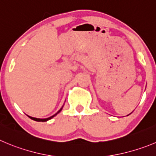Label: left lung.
I'll return each mask as SVG.
<instances>
[{"label":"left lung","instance_id":"obj_1","mask_svg":"<svg viewBox=\"0 0 156 156\" xmlns=\"http://www.w3.org/2000/svg\"><path fill=\"white\" fill-rule=\"evenodd\" d=\"M129 115H130V114H129Z\"/></svg>","mask_w":156,"mask_h":156}]
</instances>
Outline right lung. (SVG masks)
Segmentation results:
<instances>
[{
    "mask_svg": "<svg viewBox=\"0 0 156 156\" xmlns=\"http://www.w3.org/2000/svg\"><path fill=\"white\" fill-rule=\"evenodd\" d=\"M62 108H63V106H62V107L61 108H60V110H59V111H58V112H57V113H55V115H52V116H51V117H49V118H47V119H37V118L30 117V116L27 115L28 116V117L30 118V119H31L32 120H34V121H36V122H47V121L50 120V119H51L52 118H54V117H55V115H58V113H59V112H60L61 111H62Z\"/></svg>",
    "mask_w": 156,
    "mask_h": 156,
    "instance_id": "right-lung-1",
    "label": "right lung"
}]
</instances>
